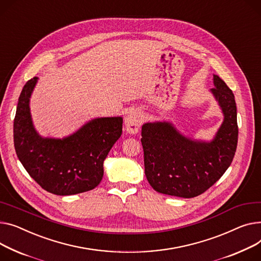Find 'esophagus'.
I'll list each match as a JSON object with an SVG mask.
<instances>
[{"label":"esophagus","mask_w":261,"mask_h":261,"mask_svg":"<svg viewBox=\"0 0 261 261\" xmlns=\"http://www.w3.org/2000/svg\"><path fill=\"white\" fill-rule=\"evenodd\" d=\"M125 125H126V130L129 133H132V134L137 133L142 126L141 112L138 110L130 111L125 118Z\"/></svg>","instance_id":"obj_1"}]
</instances>
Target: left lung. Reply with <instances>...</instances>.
<instances>
[{
  "mask_svg": "<svg viewBox=\"0 0 261 261\" xmlns=\"http://www.w3.org/2000/svg\"><path fill=\"white\" fill-rule=\"evenodd\" d=\"M212 93L224 119L211 143L193 142L168 123H148L142 128L145 174L160 193L192 198L212 187L230 167L237 148L236 102L232 90L213 75Z\"/></svg>",
  "mask_w": 261,
  "mask_h": 261,
  "instance_id": "1",
  "label": "left lung"
}]
</instances>
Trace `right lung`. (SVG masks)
<instances>
[{
    "mask_svg": "<svg viewBox=\"0 0 261 261\" xmlns=\"http://www.w3.org/2000/svg\"><path fill=\"white\" fill-rule=\"evenodd\" d=\"M38 77L29 80L20 94L13 121L17 158L44 190L73 195L94 189L103 175V161L121 135L123 118L100 117L63 140L42 138L33 128L29 98Z\"/></svg>",
    "mask_w": 261,
    "mask_h": 261,
    "instance_id": "add662e5",
    "label": "right lung"
}]
</instances>
